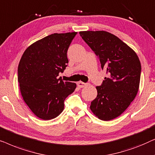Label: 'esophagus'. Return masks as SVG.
<instances>
[{
    "instance_id": "esophagus-1",
    "label": "esophagus",
    "mask_w": 155,
    "mask_h": 155,
    "mask_svg": "<svg viewBox=\"0 0 155 155\" xmlns=\"http://www.w3.org/2000/svg\"><path fill=\"white\" fill-rule=\"evenodd\" d=\"M77 84H78V87L82 88L87 85V83H84V82H78Z\"/></svg>"
}]
</instances>
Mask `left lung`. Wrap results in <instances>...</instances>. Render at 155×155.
Returning <instances> with one entry per match:
<instances>
[{
    "label": "left lung",
    "instance_id": "1",
    "mask_svg": "<svg viewBox=\"0 0 155 155\" xmlns=\"http://www.w3.org/2000/svg\"><path fill=\"white\" fill-rule=\"evenodd\" d=\"M82 39L98 56L101 69L109 75L96 87L97 96L90 105L102 120L117 118L126 111L139 89L141 64L132 48L119 38L105 31H80Z\"/></svg>",
    "mask_w": 155,
    "mask_h": 155
}]
</instances>
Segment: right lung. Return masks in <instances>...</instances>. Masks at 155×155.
<instances>
[{
	"mask_svg": "<svg viewBox=\"0 0 155 155\" xmlns=\"http://www.w3.org/2000/svg\"><path fill=\"white\" fill-rule=\"evenodd\" d=\"M77 32L54 33L25 51L18 65L21 94L34 114L43 120L56 118L76 84L58 78L67 67V51Z\"/></svg>",
	"mask_w": 155,
	"mask_h": 155,
	"instance_id": "1",
	"label": "right lung"
}]
</instances>
